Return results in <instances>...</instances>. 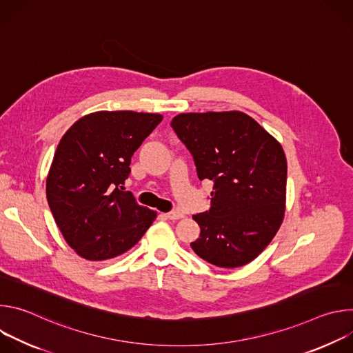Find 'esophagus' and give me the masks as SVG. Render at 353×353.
<instances>
[{
    "instance_id": "esophagus-1",
    "label": "esophagus",
    "mask_w": 353,
    "mask_h": 353,
    "mask_svg": "<svg viewBox=\"0 0 353 353\" xmlns=\"http://www.w3.org/2000/svg\"><path fill=\"white\" fill-rule=\"evenodd\" d=\"M166 218H168V219H172V221H177V219H181V218H183V214L179 212V211H172V212H168V214H166Z\"/></svg>"
}]
</instances>
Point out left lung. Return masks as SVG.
<instances>
[{
  "label": "left lung",
  "instance_id": "left-lung-1",
  "mask_svg": "<svg viewBox=\"0 0 353 353\" xmlns=\"http://www.w3.org/2000/svg\"><path fill=\"white\" fill-rule=\"evenodd\" d=\"M192 155L198 179L211 180L210 211L190 245L221 268L248 264L276 234L285 214L288 165L281 143L241 112L183 113L172 123Z\"/></svg>",
  "mask_w": 353,
  "mask_h": 353
}]
</instances>
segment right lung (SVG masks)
<instances>
[{"mask_svg": "<svg viewBox=\"0 0 353 353\" xmlns=\"http://www.w3.org/2000/svg\"><path fill=\"white\" fill-rule=\"evenodd\" d=\"M161 114L96 112L61 138L50 168L47 203L65 241L89 261L117 257L135 245L157 218L124 181L131 157L162 121Z\"/></svg>", "mask_w": 353, "mask_h": 353, "instance_id": "add662e5", "label": "right lung"}]
</instances>
